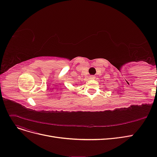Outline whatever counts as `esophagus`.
<instances>
[{
    "label": "esophagus",
    "instance_id": "34e87169",
    "mask_svg": "<svg viewBox=\"0 0 157 157\" xmlns=\"http://www.w3.org/2000/svg\"><path fill=\"white\" fill-rule=\"evenodd\" d=\"M90 78L91 80H94V79L95 78V77L94 76V75H91V76L90 77Z\"/></svg>",
    "mask_w": 157,
    "mask_h": 157
}]
</instances>
